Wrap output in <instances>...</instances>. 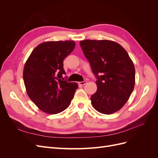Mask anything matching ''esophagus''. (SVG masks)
<instances>
[{"instance_id": "esophagus-1", "label": "esophagus", "mask_w": 158, "mask_h": 158, "mask_svg": "<svg viewBox=\"0 0 158 158\" xmlns=\"http://www.w3.org/2000/svg\"><path fill=\"white\" fill-rule=\"evenodd\" d=\"M87 81H82V82H78V84L80 85H85V84H87Z\"/></svg>"}]
</instances>
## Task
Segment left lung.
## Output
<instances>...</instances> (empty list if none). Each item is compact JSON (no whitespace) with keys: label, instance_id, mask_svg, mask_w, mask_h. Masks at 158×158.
Segmentation results:
<instances>
[{"label":"left lung","instance_id":"obj_1","mask_svg":"<svg viewBox=\"0 0 158 158\" xmlns=\"http://www.w3.org/2000/svg\"><path fill=\"white\" fill-rule=\"evenodd\" d=\"M97 78L98 89L91 96L95 110L110 114L120 110L131 95L135 84V69L128 52L117 43L109 40L80 42Z\"/></svg>","mask_w":158,"mask_h":158}]
</instances>
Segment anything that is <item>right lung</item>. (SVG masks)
Instances as JSON below:
<instances>
[{
  "mask_svg": "<svg viewBox=\"0 0 158 158\" xmlns=\"http://www.w3.org/2000/svg\"><path fill=\"white\" fill-rule=\"evenodd\" d=\"M74 41H47L37 45L26 60L23 78L28 96L42 111L57 114L70 104L78 85L63 75V60L75 47Z\"/></svg>",
  "mask_w": 158,
  "mask_h": 158,
  "instance_id": "1",
  "label": "right lung"
}]
</instances>
